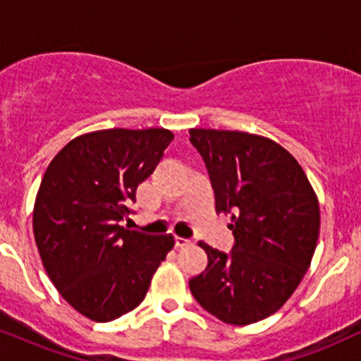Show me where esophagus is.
Instances as JSON below:
<instances>
[{
    "label": "esophagus",
    "mask_w": 361,
    "mask_h": 361,
    "mask_svg": "<svg viewBox=\"0 0 361 361\" xmlns=\"http://www.w3.org/2000/svg\"><path fill=\"white\" fill-rule=\"evenodd\" d=\"M190 243L188 239H183V238H175V246L176 247H185V246H190Z\"/></svg>",
    "instance_id": "1"
}]
</instances>
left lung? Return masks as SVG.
<instances>
[{
	"mask_svg": "<svg viewBox=\"0 0 361 361\" xmlns=\"http://www.w3.org/2000/svg\"><path fill=\"white\" fill-rule=\"evenodd\" d=\"M215 193V212L231 214L229 255L198 243L209 256L190 290L226 324L270 317L309 270L321 227L319 200L304 169L285 147L239 130L190 128Z\"/></svg>",
	"mask_w": 361,
	"mask_h": 361,
	"instance_id": "8db88e82",
	"label": "left lung"
}]
</instances>
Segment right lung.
I'll return each instance as SVG.
<instances>
[{
  "label": "right lung",
  "instance_id": "right-lung-1",
  "mask_svg": "<svg viewBox=\"0 0 361 361\" xmlns=\"http://www.w3.org/2000/svg\"><path fill=\"white\" fill-rule=\"evenodd\" d=\"M173 137L168 128L88 132L47 166L34 205L37 250L62 299L91 321H114L137 307L175 246L171 234L154 238L120 226Z\"/></svg>",
  "mask_w": 361,
  "mask_h": 361
}]
</instances>
